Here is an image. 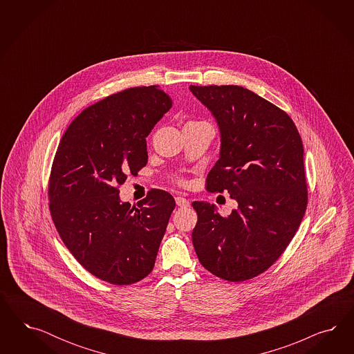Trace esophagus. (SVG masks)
<instances>
[{
    "instance_id": "34e87169",
    "label": "esophagus",
    "mask_w": 354,
    "mask_h": 354,
    "mask_svg": "<svg viewBox=\"0 0 354 354\" xmlns=\"http://www.w3.org/2000/svg\"><path fill=\"white\" fill-rule=\"evenodd\" d=\"M175 201H176V205L180 206V207H188V206H189V201H188L187 198L182 197V196H178V197L175 198Z\"/></svg>"
}]
</instances>
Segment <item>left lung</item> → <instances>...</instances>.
Listing matches in <instances>:
<instances>
[{
	"label": "left lung",
	"mask_w": 354,
	"mask_h": 354,
	"mask_svg": "<svg viewBox=\"0 0 354 354\" xmlns=\"http://www.w3.org/2000/svg\"><path fill=\"white\" fill-rule=\"evenodd\" d=\"M221 131L219 160L206 178L209 192L239 204L228 216L194 201L193 247L207 271L228 281L265 272L300 227L308 205L300 133L290 115L239 86H191Z\"/></svg>",
	"instance_id": "left-lung-1"
}]
</instances>
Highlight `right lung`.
Segmentation results:
<instances>
[{
	"instance_id": "right-lung-1",
	"label": "right lung",
	"mask_w": 354,
	"mask_h": 354,
	"mask_svg": "<svg viewBox=\"0 0 354 354\" xmlns=\"http://www.w3.org/2000/svg\"><path fill=\"white\" fill-rule=\"evenodd\" d=\"M157 86H136L84 109L59 141L49 210L64 245L96 278L129 286L154 268L175 200L162 189L131 206L119 185L148 162L147 136L171 109Z\"/></svg>"
}]
</instances>
